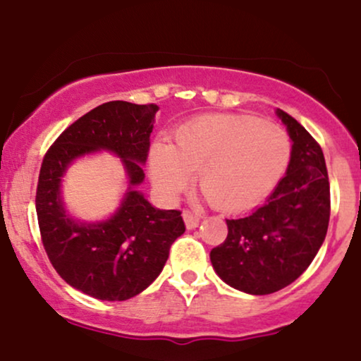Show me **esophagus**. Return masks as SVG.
<instances>
[{
	"instance_id": "obj_1",
	"label": "esophagus",
	"mask_w": 361,
	"mask_h": 361,
	"mask_svg": "<svg viewBox=\"0 0 361 361\" xmlns=\"http://www.w3.org/2000/svg\"><path fill=\"white\" fill-rule=\"evenodd\" d=\"M183 220H185V225H186V228H188V230H195V228L200 225L198 214L191 213V212H188V209L183 212Z\"/></svg>"
}]
</instances>
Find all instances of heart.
Returning <instances> with one entry per match:
<instances>
[{
  "label": "heart",
  "instance_id": "obj_1",
  "mask_svg": "<svg viewBox=\"0 0 361 361\" xmlns=\"http://www.w3.org/2000/svg\"><path fill=\"white\" fill-rule=\"evenodd\" d=\"M290 159V141L275 123L248 116H203L181 126L175 145L154 141L149 176L165 198L186 188L196 168L207 198L223 209L253 207L275 188Z\"/></svg>",
  "mask_w": 361,
  "mask_h": 361
}]
</instances>
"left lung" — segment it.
<instances>
[{"label":"left lung","instance_id":"obj_1","mask_svg":"<svg viewBox=\"0 0 361 361\" xmlns=\"http://www.w3.org/2000/svg\"><path fill=\"white\" fill-rule=\"evenodd\" d=\"M293 145L286 175L252 214L226 220L228 236L212 250L214 271L233 288L270 295L293 283L313 262L330 221V183L320 145L276 109Z\"/></svg>","mask_w":361,"mask_h":361}]
</instances>
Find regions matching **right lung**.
<instances>
[{
	"mask_svg": "<svg viewBox=\"0 0 361 361\" xmlns=\"http://www.w3.org/2000/svg\"><path fill=\"white\" fill-rule=\"evenodd\" d=\"M157 104L108 102L58 136L41 163L36 214L41 241L58 275L73 288L123 302L148 288L165 267L170 246L185 233L178 209L152 207L135 186L143 183ZM111 151L122 158L130 186L108 221H75L61 200V178L76 157Z\"/></svg>",
	"mask_w": 361,
	"mask_h": 361,
	"instance_id": "add662e5",
	"label": "right lung"
}]
</instances>
